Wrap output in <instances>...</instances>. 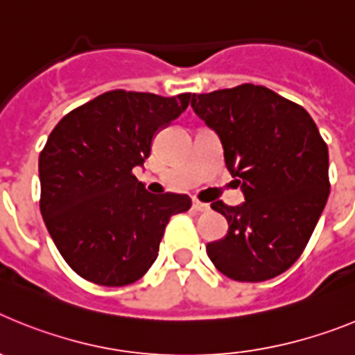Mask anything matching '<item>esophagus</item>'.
<instances>
[{"label":"esophagus","instance_id":"34e87169","mask_svg":"<svg viewBox=\"0 0 355 355\" xmlns=\"http://www.w3.org/2000/svg\"><path fill=\"white\" fill-rule=\"evenodd\" d=\"M192 209H193V211H197V213H205V211H209V205H206V202H200V200L193 199Z\"/></svg>","mask_w":355,"mask_h":355}]
</instances>
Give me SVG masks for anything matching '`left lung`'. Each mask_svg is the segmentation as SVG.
<instances>
[{"label": "left lung", "mask_w": 355, "mask_h": 355, "mask_svg": "<svg viewBox=\"0 0 355 355\" xmlns=\"http://www.w3.org/2000/svg\"><path fill=\"white\" fill-rule=\"evenodd\" d=\"M192 108L224 147L245 202L211 208L229 229L206 245L229 279L259 283L293 265L329 197V150L311 115L261 85L193 94Z\"/></svg>", "instance_id": "8db88e82"}]
</instances>
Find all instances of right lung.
Wrapping results in <instances>:
<instances>
[{
    "label": "right lung",
    "instance_id": "right-lung-1",
    "mask_svg": "<svg viewBox=\"0 0 355 355\" xmlns=\"http://www.w3.org/2000/svg\"><path fill=\"white\" fill-rule=\"evenodd\" d=\"M190 101L192 94L110 90L49 135L39 158L40 213L62 258L90 283L139 281L158 258L171 216L192 206L184 193L147 192L133 175L155 135Z\"/></svg>",
    "mask_w": 355,
    "mask_h": 355
}]
</instances>
